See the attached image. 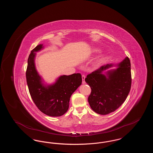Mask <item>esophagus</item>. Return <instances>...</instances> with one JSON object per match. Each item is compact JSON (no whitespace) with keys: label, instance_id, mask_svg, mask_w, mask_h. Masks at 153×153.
Here are the masks:
<instances>
[{"label":"esophagus","instance_id":"1","mask_svg":"<svg viewBox=\"0 0 153 153\" xmlns=\"http://www.w3.org/2000/svg\"><path fill=\"white\" fill-rule=\"evenodd\" d=\"M85 75H82V84H85Z\"/></svg>","mask_w":153,"mask_h":153}]
</instances>
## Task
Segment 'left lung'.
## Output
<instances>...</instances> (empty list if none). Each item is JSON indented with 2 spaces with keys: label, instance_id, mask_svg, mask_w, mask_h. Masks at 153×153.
I'll use <instances>...</instances> for the list:
<instances>
[{
  "label": "left lung",
  "instance_id": "8db88e82",
  "mask_svg": "<svg viewBox=\"0 0 153 153\" xmlns=\"http://www.w3.org/2000/svg\"><path fill=\"white\" fill-rule=\"evenodd\" d=\"M85 81L91 88L88 99L91 108L100 115L114 112L126 100L131 89L130 59L126 57L117 64L102 66L88 74Z\"/></svg>",
  "mask_w": 153,
  "mask_h": 153
}]
</instances>
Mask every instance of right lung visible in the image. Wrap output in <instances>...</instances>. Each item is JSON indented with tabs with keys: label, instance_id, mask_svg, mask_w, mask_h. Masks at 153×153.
I'll list each match as a JSON object with an SVG mask.
<instances>
[{
	"label": "right lung",
	"instance_id": "right-lung-1",
	"mask_svg": "<svg viewBox=\"0 0 153 153\" xmlns=\"http://www.w3.org/2000/svg\"><path fill=\"white\" fill-rule=\"evenodd\" d=\"M39 44L32 50L27 61L26 73L30 94L36 107L42 112L50 117L63 115L69 108L71 95L82 82L80 73L61 75L51 84L45 82L37 71L36 66V53L44 49Z\"/></svg>",
	"mask_w": 153,
	"mask_h": 153
}]
</instances>
